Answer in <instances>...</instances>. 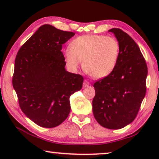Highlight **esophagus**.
I'll use <instances>...</instances> for the list:
<instances>
[{"label": "esophagus", "instance_id": "obj_1", "mask_svg": "<svg viewBox=\"0 0 159 159\" xmlns=\"http://www.w3.org/2000/svg\"><path fill=\"white\" fill-rule=\"evenodd\" d=\"M90 85V82L87 80H85L84 82H83V88H88Z\"/></svg>", "mask_w": 159, "mask_h": 159}]
</instances>
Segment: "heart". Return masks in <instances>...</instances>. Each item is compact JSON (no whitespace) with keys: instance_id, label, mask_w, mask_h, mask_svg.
Returning a JSON list of instances; mask_svg holds the SVG:
<instances>
[{"instance_id":"heart-1","label":"heart","mask_w":159,"mask_h":159,"mask_svg":"<svg viewBox=\"0 0 159 159\" xmlns=\"http://www.w3.org/2000/svg\"><path fill=\"white\" fill-rule=\"evenodd\" d=\"M120 45L116 39L103 35H87L74 39L70 48L64 51V60L71 71L79 69L83 61V70L95 79H103L116 67Z\"/></svg>"}]
</instances>
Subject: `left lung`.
I'll return each mask as SVG.
<instances>
[{
    "mask_svg": "<svg viewBox=\"0 0 159 159\" xmlns=\"http://www.w3.org/2000/svg\"><path fill=\"white\" fill-rule=\"evenodd\" d=\"M120 45L116 67L95 83L93 111L97 121L108 129H120L136 118L146 94L147 66L138 44L120 29L109 30Z\"/></svg>",
    "mask_w": 159,
    "mask_h": 159,
    "instance_id": "left-lung-1",
    "label": "left lung"
}]
</instances>
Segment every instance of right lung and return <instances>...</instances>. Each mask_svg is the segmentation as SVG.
<instances>
[{"instance_id":"add662e5","label":"right lung","mask_w":159,"mask_h":159,"mask_svg":"<svg viewBox=\"0 0 159 159\" xmlns=\"http://www.w3.org/2000/svg\"><path fill=\"white\" fill-rule=\"evenodd\" d=\"M75 35L44 25L19 50L12 85L20 109L43 128H55L68 117L69 98L82 88L83 77L66 71L62 45Z\"/></svg>"}]
</instances>
